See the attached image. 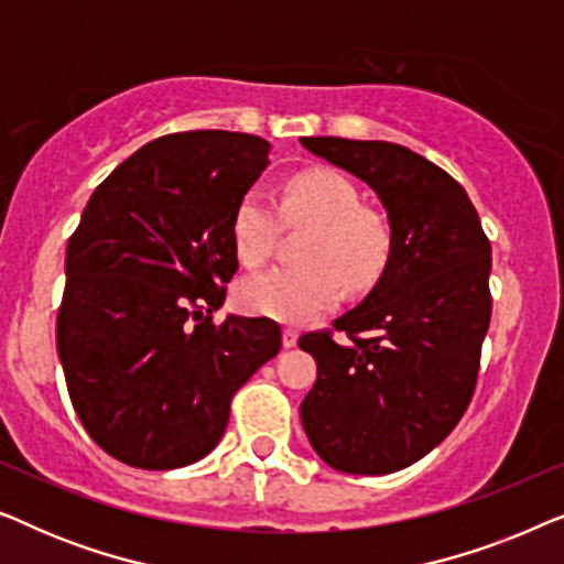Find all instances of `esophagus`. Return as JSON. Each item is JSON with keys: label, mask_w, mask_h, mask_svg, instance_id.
<instances>
[{"label": "esophagus", "mask_w": 564, "mask_h": 564, "mask_svg": "<svg viewBox=\"0 0 564 564\" xmlns=\"http://www.w3.org/2000/svg\"><path fill=\"white\" fill-rule=\"evenodd\" d=\"M297 338H300V334L295 328H284V334H282L284 349H292V346H297Z\"/></svg>", "instance_id": "obj_1"}]
</instances>
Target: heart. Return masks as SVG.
Listing matches in <instances>:
<instances>
[{
	"label": "heart",
	"instance_id": "1",
	"mask_svg": "<svg viewBox=\"0 0 564 564\" xmlns=\"http://www.w3.org/2000/svg\"><path fill=\"white\" fill-rule=\"evenodd\" d=\"M307 230L303 264L274 267L238 284L236 303L243 313L282 323H303L330 311L349 290H369L380 280L392 253V228L382 213L361 205V192L349 176L328 166L305 169L284 184L280 210L259 189L238 199L230 218L236 257L259 267L274 249L280 226Z\"/></svg>",
	"mask_w": 564,
	"mask_h": 564
}]
</instances>
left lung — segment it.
Segmentation results:
<instances>
[{
  "mask_svg": "<svg viewBox=\"0 0 564 564\" xmlns=\"http://www.w3.org/2000/svg\"><path fill=\"white\" fill-rule=\"evenodd\" d=\"M315 156L377 192L392 253L372 292L300 336L318 380L300 415L338 473H398L442 444L475 395L490 326V241L457 180L388 141L303 138ZM344 333L349 343H336Z\"/></svg>",
  "mask_w": 564,
  "mask_h": 564,
  "instance_id": "8db88e82",
  "label": "left lung"
}]
</instances>
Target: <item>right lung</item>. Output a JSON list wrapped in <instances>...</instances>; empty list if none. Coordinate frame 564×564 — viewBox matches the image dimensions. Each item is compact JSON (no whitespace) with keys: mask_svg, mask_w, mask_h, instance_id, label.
<instances>
[{"mask_svg":"<svg viewBox=\"0 0 564 564\" xmlns=\"http://www.w3.org/2000/svg\"><path fill=\"white\" fill-rule=\"evenodd\" d=\"M269 153L228 130L156 138L99 184L68 238L58 357L82 426L122 465L203 459L236 392L282 349L274 321H213L238 272L230 218Z\"/></svg>","mask_w":564,"mask_h":564,"instance_id":"right-lung-1","label":"right lung"}]
</instances>
